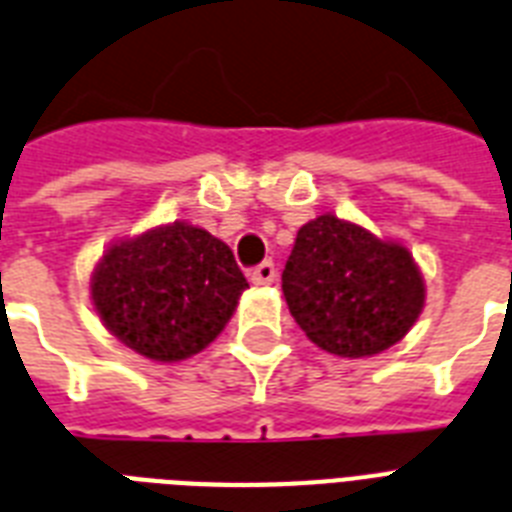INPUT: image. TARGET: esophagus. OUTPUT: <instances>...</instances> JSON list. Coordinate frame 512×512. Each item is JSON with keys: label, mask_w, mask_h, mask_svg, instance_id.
I'll use <instances>...</instances> for the list:
<instances>
[{"label": "esophagus", "mask_w": 512, "mask_h": 512, "mask_svg": "<svg viewBox=\"0 0 512 512\" xmlns=\"http://www.w3.org/2000/svg\"><path fill=\"white\" fill-rule=\"evenodd\" d=\"M276 265H273V260H265V263H260L257 268L249 270V281L257 286H270L273 281H276Z\"/></svg>", "instance_id": "esophagus-1"}]
</instances>
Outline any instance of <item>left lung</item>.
<instances>
[{"instance_id": "1", "label": "left lung", "mask_w": 512, "mask_h": 512, "mask_svg": "<svg viewBox=\"0 0 512 512\" xmlns=\"http://www.w3.org/2000/svg\"><path fill=\"white\" fill-rule=\"evenodd\" d=\"M281 289L307 339L339 357L389 350L413 328L426 299L407 247L331 213L297 231Z\"/></svg>"}]
</instances>
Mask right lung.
I'll return each instance as SVG.
<instances>
[{"mask_svg":"<svg viewBox=\"0 0 512 512\" xmlns=\"http://www.w3.org/2000/svg\"><path fill=\"white\" fill-rule=\"evenodd\" d=\"M247 278L205 228L170 223L107 249L91 299L112 336L157 363L197 355L226 328Z\"/></svg>","mask_w":512,"mask_h":512,"instance_id":"right-lung-1","label":"right lung"}]
</instances>
